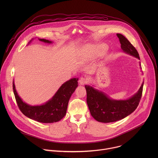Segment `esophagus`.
<instances>
[{"mask_svg": "<svg viewBox=\"0 0 158 158\" xmlns=\"http://www.w3.org/2000/svg\"><path fill=\"white\" fill-rule=\"evenodd\" d=\"M87 82H88L87 79L85 78V77H81L80 79H79V84H80L81 85H84V84H87Z\"/></svg>", "mask_w": 158, "mask_h": 158, "instance_id": "1", "label": "esophagus"}]
</instances>
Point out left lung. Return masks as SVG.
I'll use <instances>...</instances> for the list:
<instances>
[{
  "instance_id": "1",
  "label": "left lung",
  "mask_w": 158,
  "mask_h": 158,
  "mask_svg": "<svg viewBox=\"0 0 158 158\" xmlns=\"http://www.w3.org/2000/svg\"><path fill=\"white\" fill-rule=\"evenodd\" d=\"M122 51L140 60L137 50L122 34H117ZM141 69V62H139ZM143 82L138 92L131 98L124 100L110 98L105 93L94 87V85H85L87 104L91 116L98 122L108 123L119 121L127 117L136 109L142 96Z\"/></svg>"
}]
</instances>
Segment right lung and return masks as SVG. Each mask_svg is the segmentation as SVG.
<instances>
[{
	"instance_id": "obj_1",
	"label": "right lung",
	"mask_w": 158,
	"mask_h": 158,
	"mask_svg": "<svg viewBox=\"0 0 158 158\" xmlns=\"http://www.w3.org/2000/svg\"><path fill=\"white\" fill-rule=\"evenodd\" d=\"M38 39L44 43H52V41L44 39ZM34 39H32L29 44ZM78 78H72L65 82L51 99L43 104L37 106L29 105L22 101L16 91L14 80L13 90L18 107L26 116L37 122L42 123L58 122L66 114L69 101L78 86Z\"/></svg>"
}]
</instances>
